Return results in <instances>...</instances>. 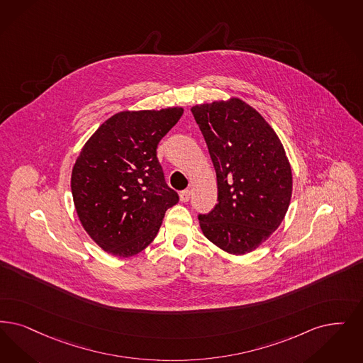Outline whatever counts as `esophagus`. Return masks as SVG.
I'll return each mask as SVG.
<instances>
[{"instance_id":"esophagus-1","label":"esophagus","mask_w":363,"mask_h":363,"mask_svg":"<svg viewBox=\"0 0 363 363\" xmlns=\"http://www.w3.org/2000/svg\"><path fill=\"white\" fill-rule=\"evenodd\" d=\"M189 199H190V190H189V189L182 190V191L179 193V200H181L182 203H188Z\"/></svg>"}]
</instances>
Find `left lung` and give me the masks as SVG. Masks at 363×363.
<instances>
[{
  "instance_id": "obj_1",
  "label": "left lung",
  "mask_w": 363,
  "mask_h": 363,
  "mask_svg": "<svg viewBox=\"0 0 363 363\" xmlns=\"http://www.w3.org/2000/svg\"><path fill=\"white\" fill-rule=\"evenodd\" d=\"M218 178V203L199 215L203 235L243 255L279 227L289 208L291 169L274 130L239 99L191 108Z\"/></svg>"
}]
</instances>
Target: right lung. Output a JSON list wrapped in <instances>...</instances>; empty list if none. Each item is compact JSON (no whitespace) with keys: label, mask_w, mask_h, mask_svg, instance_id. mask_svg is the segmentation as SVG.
<instances>
[{"label":"right lung","mask_w":363,"mask_h":363,"mask_svg":"<svg viewBox=\"0 0 363 363\" xmlns=\"http://www.w3.org/2000/svg\"><path fill=\"white\" fill-rule=\"evenodd\" d=\"M182 113V108L120 112L81 150L72 173L74 205L85 231L106 252L127 258L145 250L178 203L157 147Z\"/></svg>","instance_id":"1"}]
</instances>
